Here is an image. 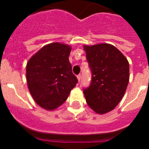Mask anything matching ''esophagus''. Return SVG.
Masks as SVG:
<instances>
[{
	"label": "esophagus",
	"instance_id": "1",
	"mask_svg": "<svg viewBox=\"0 0 149 149\" xmlns=\"http://www.w3.org/2000/svg\"><path fill=\"white\" fill-rule=\"evenodd\" d=\"M77 80H78V81L80 82V81H81V74H78V75L77 76Z\"/></svg>",
	"mask_w": 149,
	"mask_h": 149
}]
</instances>
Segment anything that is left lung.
Segmentation results:
<instances>
[{"mask_svg": "<svg viewBox=\"0 0 149 149\" xmlns=\"http://www.w3.org/2000/svg\"><path fill=\"white\" fill-rule=\"evenodd\" d=\"M92 73L90 85L84 88L86 103L97 113L104 114L120 102L129 81V63L110 44L84 45Z\"/></svg>", "mask_w": 149, "mask_h": 149, "instance_id": "8db88e82", "label": "left lung"}]
</instances>
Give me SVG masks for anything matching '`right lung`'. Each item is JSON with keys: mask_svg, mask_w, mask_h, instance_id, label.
Wrapping results in <instances>:
<instances>
[{"mask_svg": "<svg viewBox=\"0 0 149 149\" xmlns=\"http://www.w3.org/2000/svg\"><path fill=\"white\" fill-rule=\"evenodd\" d=\"M71 48L55 42L41 48L26 68L30 93L37 104L52 110L66 101L77 81L68 60Z\"/></svg>", "mask_w": 149, "mask_h": 149, "instance_id": "1", "label": "right lung"}]
</instances>
